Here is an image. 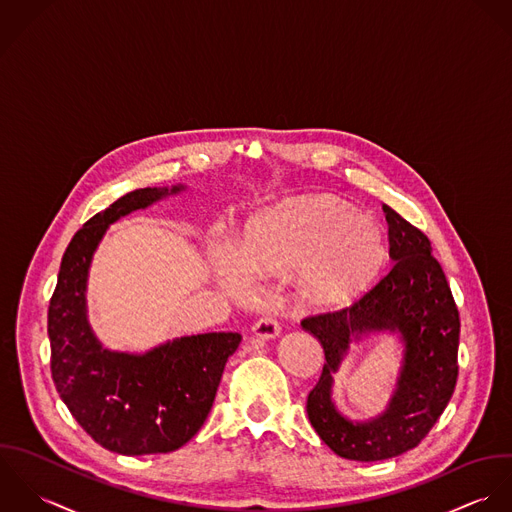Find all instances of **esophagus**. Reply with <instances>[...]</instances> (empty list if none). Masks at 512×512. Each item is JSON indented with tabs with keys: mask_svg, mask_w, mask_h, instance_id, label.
Wrapping results in <instances>:
<instances>
[{
	"mask_svg": "<svg viewBox=\"0 0 512 512\" xmlns=\"http://www.w3.org/2000/svg\"><path fill=\"white\" fill-rule=\"evenodd\" d=\"M253 334L261 340H271V338H277L281 334V326L273 316H263L261 320L255 322Z\"/></svg>",
	"mask_w": 512,
	"mask_h": 512,
	"instance_id": "34e87169",
	"label": "esophagus"
}]
</instances>
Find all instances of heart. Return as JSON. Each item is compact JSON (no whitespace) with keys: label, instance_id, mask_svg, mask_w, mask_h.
Returning a JSON list of instances; mask_svg holds the SVG:
<instances>
[{"label":"heart","instance_id":"obj_1","mask_svg":"<svg viewBox=\"0 0 512 512\" xmlns=\"http://www.w3.org/2000/svg\"><path fill=\"white\" fill-rule=\"evenodd\" d=\"M384 241L378 225L336 200H301L277 207L249 225L237 247L247 273L279 277L297 267L299 295L312 307L330 308L350 299L378 271ZM223 287L245 295L249 281L229 253L217 255Z\"/></svg>","mask_w":512,"mask_h":512}]
</instances>
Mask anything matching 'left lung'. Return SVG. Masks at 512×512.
I'll return each instance as SVG.
<instances>
[{
	"label": "left lung",
	"mask_w": 512,
	"mask_h": 512,
	"mask_svg": "<svg viewBox=\"0 0 512 512\" xmlns=\"http://www.w3.org/2000/svg\"><path fill=\"white\" fill-rule=\"evenodd\" d=\"M382 209L388 221L390 271L352 307L301 322L320 342L326 360L308 394V419L336 455L352 461L392 459L417 447L447 408L459 372V310L431 255V243L390 205ZM384 333L403 344L391 400L374 418L350 420L331 398L333 374L354 343Z\"/></svg>",
	"instance_id": "obj_1"
}]
</instances>
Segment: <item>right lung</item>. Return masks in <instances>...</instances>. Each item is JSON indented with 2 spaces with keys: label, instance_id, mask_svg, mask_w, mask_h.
Wrapping results in <instances>:
<instances>
[{
  "label": "right lung",
  "instance_id": "right-lung-1",
  "mask_svg": "<svg viewBox=\"0 0 512 512\" xmlns=\"http://www.w3.org/2000/svg\"><path fill=\"white\" fill-rule=\"evenodd\" d=\"M142 188L91 217L71 239L47 314L55 388L79 425L120 455L170 453L204 425L241 334L205 332L166 340L142 354L106 348L89 322L87 285L95 251L120 217L182 194Z\"/></svg>",
  "mask_w": 512,
  "mask_h": 512
}]
</instances>
